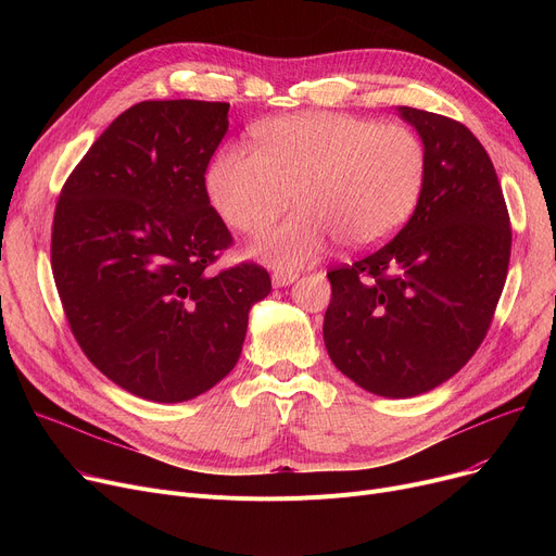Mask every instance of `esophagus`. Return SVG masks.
Returning <instances> with one entry per match:
<instances>
[{
  "mask_svg": "<svg viewBox=\"0 0 556 556\" xmlns=\"http://www.w3.org/2000/svg\"><path fill=\"white\" fill-rule=\"evenodd\" d=\"M298 277H300V275L293 273V270H290V273H288V270H275V273H273V286H275V288L290 286Z\"/></svg>",
  "mask_w": 556,
  "mask_h": 556,
  "instance_id": "1",
  "label": "esophagus"
}]
</instances>
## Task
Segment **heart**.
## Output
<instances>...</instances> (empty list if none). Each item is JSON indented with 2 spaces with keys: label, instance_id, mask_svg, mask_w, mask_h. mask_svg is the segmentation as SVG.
I'll return each instance as SVG.
<instances>
[{
  "label": "heart",
  "instance_id": "heart-1",
  "mask_svg": "<svg viewBox=\"0 0 556 556\" xmlns=\"http://www.w3.org/2000/svg\"><path fill=\"white\" fill-rule=\"evenodd\" d=\"M258 149L229 143L210 168V195L237 231L261 233L295 193L298 214L256 252L281 268L323 256L331 239L346 250L390 241L410 220L428 178V151L403 124L340 112L281 116L256 130Z\"/></svg>",
  "mask_w": 556,
  "mask_h": 556
}]
</instances>
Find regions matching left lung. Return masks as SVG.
<instances>
[{"mask_svg":"<svg viewBox=\"0 0 556 556\" xmlns=\"http://www.w3.org/2000/svg\"><path fill=\"white\" fill-rule=\"evenodd\" d=\"M399 116L428 151L421 200L392 241L327 273L323 333L356 386L410 399L478 352L507 279L511 227L498 175L469 128L407 105Z\"/></svg>","mask_w":556,"mask_h":556,"instance_id":"1","label":"left lung"}]
</instances>
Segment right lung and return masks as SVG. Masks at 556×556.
Wrapping results in <instances>:
<instances>
[{
    "label": "right lung",
    "mask_w": 556,
    "mask_h": 556,
    "mask_svg": "<svg viewBox=\"0 0 556 556\" xmlns=\"http://www.w3.org/2000/svg\"><path fill=\"white\" fill-rule=\"evenodd\" d=\"M229 103L141 101L105 128L55 204L51 270L83 354L126 392L180 403L237 365L270 275L210 266L231 233L204 170Z\"/></svg>",
    "instance_id": "obj_1"
}]
</instances>
